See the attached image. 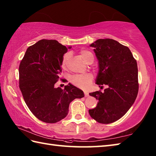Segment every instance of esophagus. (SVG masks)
Masks as SVG:
<instances>
[{
	"label": "esophagus",
	"instance_id": "1",
	"mask_svg": "<svg viewBox=\"0 0 156 156\" xmlns=\"http://www.w3.org/2000/svg\"><path fill=\"white\" fill-rule=\"evenodd\" d=\"M88 96H89L88 92H84V97H88Z\"/></svg>",
	"mask_w": 156,
	"mask_h": 156
}]
</instances>
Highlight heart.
<instances>
[{"label": "heart", "mask_w": 156, "mask_h": 156, "mask_svg": "<svg viewBox=\"0 0 156 156\" xmlns=\"http://www.w3.org/2000/svg\"><path fill=\"white\" fill-rule=\"evenodd\" d=\"M80 54L82 58L84 59V60L89 63H92L94 61V55L90 51L86 49H82ZM70 57L69 54H66L62 61V68L66 69L68 67V62ZM92 76L90 74H76L71 76L70 82L76 87H77L82 89H87L92 83Z\"/></svg>", "instance_id": "heart-1"}]
</instances>
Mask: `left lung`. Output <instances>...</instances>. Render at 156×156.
Wrapping results in <instances>:
<instances>
[{
    "instance_id": "left-lung-1",
    "label": "left lung",
    "mask_w": 156,
    "mask_h": 156,
    "mask_svg": "<svg viewBox=\"0 0 156 156\" xmlns=\"http://www.w3.org/2000/svg\"><path fill=\"white\" fill-rule=\"evenodd\" d=\"M98 60L96 83L104 92L89 93L98 101L88 111L98 122L108 124L119 120L127 112L137 98L139 90L138 69L135 59L127 46L112 39H100L90 45Z\"/></svg>"
}]
</instances>
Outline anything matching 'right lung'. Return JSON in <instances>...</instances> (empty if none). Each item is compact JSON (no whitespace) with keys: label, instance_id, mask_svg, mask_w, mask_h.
<instances>
[{"label":"right lung","instance_id":"add662e5","mask_svg":"<svg viewBox=\"0 0 156 156\" xmlns=\"http://www.w3.org/2000/svg\"><path fill=\"white\" fill-rule=\"evenodd\" d=\"M67 51L58 41L41 39L29 46L19 65V88L25 103L36 117L48 123L65 118L69 103L84 97L83 91L70 83L64 90L54 87Z\"/></svg>","mask_w":156,"mask_h":156}]
</instances>
